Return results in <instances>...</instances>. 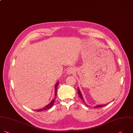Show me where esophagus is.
Wrapping results in <instances>:
<instances>
[{
  "instance_id": "1",
  "label": "esophagus",
  "mask_w": 133,
  "mask_h": 133,
  "mask_svg": "<svg viewBox=\"0 0 133 133\" xmlns=\"http://www.w3.org/2000/svg\"><path fill=\"white\" fill-rule=\"evenodd\" d=\"M75 70L74 68H69V69L68 70L67 72H68V73L69 74H71L74 73L75 72Z\"/></svg>"
}]
</instances>
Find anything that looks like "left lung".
Instances as JSON below:
<instances>
[{
    "label": "left lung",
    "instance_id": "obj_1",
    "mask_svg": "<svg viewBox=\"0 0 133 133\" xmlns=\"http://www.w3.org/2000/svg\"><path fill=\"white\" fill-rule=\"evenodd\" d=\"M77 93H78V95H79V98H80L82 99V101L83 102V103H85V102H84V99H83V96H82V94H81V93L80 90H79V89H78V88L77 89ZM108 105V104L97 105V106H96V107H95L94 108H100V107H105V106H106V105ZM87 105V106H88L87 105Z\"/></svg>",
    "mask_w": 133,
    "mask_h": 133
}]
</instances>
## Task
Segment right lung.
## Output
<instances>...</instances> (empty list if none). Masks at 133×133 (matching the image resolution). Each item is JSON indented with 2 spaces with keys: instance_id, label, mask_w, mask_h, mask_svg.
<instances>
[{
  "instance_id": "add662e5",
  "label": "right lung",
  "mask_w": 133,
  "mask_h": 133,
  "mask_svg": "<svg viewBox=\"0 0 133 133\" xmlns=\"http://www.w3.org/2000/svg\"><path fill=\"white\" fill-rule=\"evenodd\" d=\"M58 84H59V83H57L56 85H55V98L53 99L48 105H47L46 107H45L44 108H42V109H39V110H36L37 112H41V111H45L46 110H48L49 109H50L53 105H54V103H55V99H56V96H57V87L58 86Z\"/></svg>"
}]
</instances>
